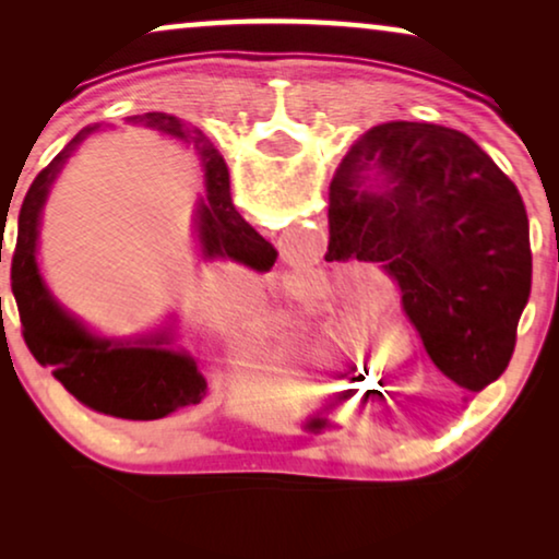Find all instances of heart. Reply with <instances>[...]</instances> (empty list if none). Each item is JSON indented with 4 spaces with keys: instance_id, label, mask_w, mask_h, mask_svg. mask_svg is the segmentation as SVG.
Here are the masks:
<instances>
[{
    "instance_id": "1",
    "label": "heart",
    "mask_w": 559,
    "mask_h": 559,
    "mask_svg": "<svg viewBox=\"0 0 559 559\" xmlns=\"http://www.w3.org/2000/svg\"><path fill=\"white\" fill-rule=\"evenodd\" d=\"M346 295V331L356 346L371 348L377 343H396L404 338L400 295L392 282L381 277L377 270L358 266L350 272Z\"/></svg>"
}]
</instances>
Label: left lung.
Masks as SVG:
<instances>
[{
  "label": "left lung",
  "instance_id": "1",
  "mask_svg": "<svg viewBox=\"0 0 559 559\" xmlns=\"http://www.w3.org/2000/svg\"><path fill=\"white\" fill-rule=\"evenodd\" d=\"M369 171L379 191L365 190ZM328 228L335 259L379 264L400 287L450 381L480 392L501 377L532 289L530 218L468 134L423 121L369 129L331 182Z\"/></svg>",
  "mask_w": 559,
  "mask_h": 559
}]
</instances>
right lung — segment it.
<instances>
[{"label":"right lung","mask_w":559,"mask_h":559,"mask_svg":"<svg viewBox=\"0 0 559 559\" xmlns=\"http://www.w3.org/2000/svg\"><path fill=\"white\" fill-rule=\"evenodd\" d=\"M136 121L175 136H186L188 132L178 117L163 111L142 114L134 117V124ZM96 127H86L75 134L29 186L17 218L12 295L17 300L22 335L29 354L37 358V364L50 366L52 377L75 400L111 417L159 419L175 409L198 404L205 396V379L193 358L163 348V343H167L165 335L140 341L136 346L94 338L52 300L37 274L35 249L43 203L60 167ZM193 134L205 167V201L198 211V236L205 257H231L254 270H270L277 251L234 209L224 157L198 129H193Z\"/></svg>","instance_id":"1"}]
</instances>
